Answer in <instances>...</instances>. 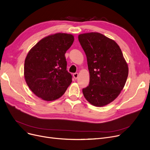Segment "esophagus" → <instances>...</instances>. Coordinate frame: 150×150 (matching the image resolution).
Segmentation results:
<instances>
[{"instance_id":"esophagus-1","label":"esophagus","mask_w":150,"mask_h":150,"mask_svg":"<svg viewBox=\"0 0 150 150\" xmlns=\"http://www.w3.org/2000/svg\"><path fill=\"white\" fill-rule=\"evenodd\" d=\"M73 76H74V79L76 80V79H78V76H79V74H78V73H74L73 74Z\"/></svg>"}]
</instances>
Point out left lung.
Listing matches in <instances>:
<instances>
[{"instance_id": "1", "label": "left lung", "mask_w": 150, "mask_h": 150, "mask_svg": "<svg viewBox=\"0 0 150 150\" xmlns=\"http://www.w3.org/2000/svg\"><path fill=\"white\" fill-rule=\"evenodd\" d=\"M86 54L90 75L89 85L83 89L86 99L96 107L105 106L121 93L128 76V66L115 41L97 32L79 35Z\"/></svg>"}]
</instances>
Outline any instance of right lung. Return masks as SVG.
Listing matches in <instances>:
<instances>
[{
	"label": "right lung",
	"mask_w": 150,
	"mask_h": 150,
	"mask_svg": "<svg viewBox=\"0 0 150 150\" xmlns=\"http://www.w3.org/2000/svg\"><path fill=\"white\" fill-rule=\"evenodd\" d=\"M74 40L72 35L58 33L39 41L28 53L24 77L37 97L47 101L61 97L72 81L65 54Z\"/></svg>",
	"instance_id": "1"
}]
</instances>
